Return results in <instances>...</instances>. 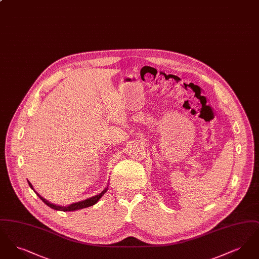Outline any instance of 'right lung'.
<instances>
[{"label":"right lung","mask_w":259,"mask_h":259,"mask_svg":"<svg viewBox=\"0 0 259 259\" xmlns=\"http://www.w3.org/2000/svg\"><path fill=\"white\" fill-rule=\"evenodd\" d=\"M28 184L30 185V187L35 191L33 185H31V183H30L29 181H28ZM108 187H109V185H107V187H106L101 193H99V194L95 195V196L87 198L85 200H82V201H79V202L72 203V204H70V205H68V206H59V205H55V204H53V203H50L47 199L41 197L36 191H35V192L37 193V195L39 197V199H40L46 205H48L49 207H50L51 209H56V210H62V211H74V210L84 209V208H87V207H90V206L95 205V204L98 202L99 200H100V198L102 197V196L107 192Z\"/></svg>","instance_id":"add662e5"}]
</instances>
